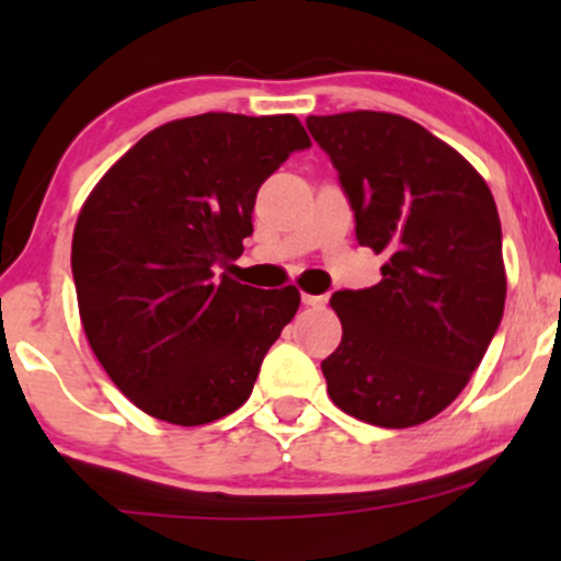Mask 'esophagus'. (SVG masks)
Returning <instances> with one entry per match:
<instances>
[{"label": "esophagus", "mask_w": 561, "mask_h": 561, "mask_svg": "<svg viewBox=\"0 0 561 561\" xmlns=\"http://www.w3.org/2000/svg\"><path fill=\"white\" fill-rule=\"evenodd\" d=\"M300 300H302V306H308V308H324L327 306V295H308V293H302Z\"/></svg>", "instance_id": "1"}]
</instances>
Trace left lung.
Here are the masks:
<instances>
[{
  "label": "left lung",
  "instance_id": "1",
  "mask_svg": "<svg viewBox=\"0 0 561 561\" xmlns=\"http://www.w3.org/2000/svg\"><path fill=\"white\" fill-rule=\"evenodd\" d=\"M306 126L337 169L358 244L385 259L379 285L332 295L343 340L321 362L327 392L356 420L414 427L465 390L504 317L493 195L403 115H308Z\"/></svg>",
  "mask_w": 561,
  "mask_h": 561
}]
</instances>
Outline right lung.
I'll return each instance as SVG.
<instances>
[{
  "instance_id": "obj_1",
  "label": "right lung",
  "mask_w": 561,
  "mask_h": 561,
  "mask_svg": "<svg viewBox=\"0 0 561 561\" xmlns=\"http://www.w3.org/2000/svg\"><path fill=\"white\" fill-rule=\"evenodd\" d=\"M306 147L295 115H192L141 137L87 197L70 253L81 324L145 414L197 427L250 398L300 293L217 268L253 234L259 186Z\"/></svg>"
}]
</instances>
